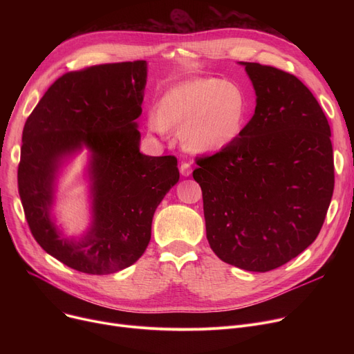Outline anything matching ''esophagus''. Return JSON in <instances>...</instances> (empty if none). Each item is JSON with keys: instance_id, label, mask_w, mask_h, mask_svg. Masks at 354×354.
<instances>
[{"instance_id": "obj_1", "label": "esophagus", "mask_w": 354, "mask_h": 354, "mask_svg": "<svg viewBox=\"0 0 354 354\" xmlns=\"http://www.w3.org/2000/svg\"><path fill=\"white\" fill-rule=\"evenodd\" d=\"M179 172L182 176H189L192 174V166L189 162L187 160H182L179 165Z\"/></svg>"}]
</instances>
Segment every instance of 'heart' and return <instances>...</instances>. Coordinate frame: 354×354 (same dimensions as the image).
I'll return each instance as SVG.
<instances>
[{
    "instance_id": "b5f03b06",
    "label": "heart",
    "mask_w": 354,
    "mask_h": 354,
    "mask_svg": "<svg viewBox=\"0 0 354 354\" xmlns=\"http://www.w3.org/2000/svg\"><path fill=\"white\" fill-rule=\"evenodd\" d=\"M248 100L238 84L205 77L182 83L165 93L159 109L149 110L147 123L163 135L180 129L182 145L192 152L209 153L231 145L243 132Z\"/></svg>"
}]
</instances>
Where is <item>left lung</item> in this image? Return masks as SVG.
<instances>
[{
  "label": "left lung",
  "mask_w": 354,
  "mask_h": 354,
  "mask_svg": "<svg viewBox=\"0 0 354 354\" xmlns=\"http://www.w3.org/2000/svg\"><path fill=\"white\" fill-rule=\"evenodd\" d=\"M245 66L257 106L241 135L198 158L207 238L222 261L266 272L317 238L334 189L331 132L313 93L294 74Z\"/></svg>",
  "instance_id": "obj_1"
}]
</instances>
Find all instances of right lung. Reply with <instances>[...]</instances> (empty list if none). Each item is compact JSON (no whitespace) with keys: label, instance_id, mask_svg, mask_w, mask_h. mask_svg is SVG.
Wrapping results in <instances>:
<instances>
[{"label":"right lung","instance_id":"1","mask_svg":"<svg viewBox=\"0 0 354 354\" xmlns=\"http://www.w3.org/2000/svg\"><path fill=\"white\" fill-rule=\"evenodd\" d=\"M146 62L68 71L34 107L23 130L18 194L40 247L67 267L110 274L136 263L151 241L153 214L179 180L175 156L139 152ZM84 144L93 155V225L79 243L59 236L49 219L59 160Z\"/></svg>","mask_w":354,"mask_h":354}]
</instances>
